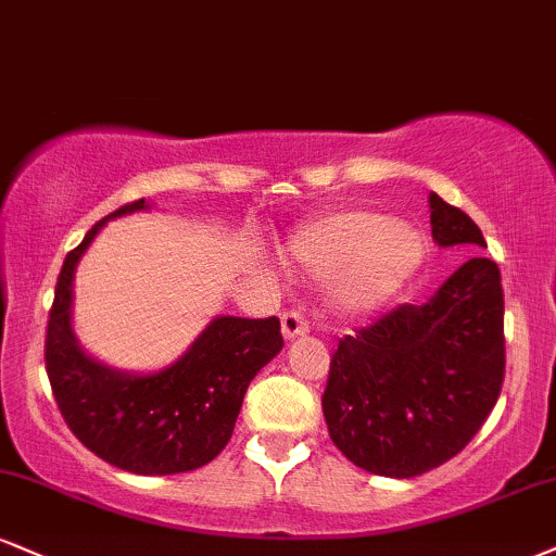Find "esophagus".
Listing matches in <instances>:
<instances>
[{"instance_id": "esophagus-1", "label": "esophagus", "mask_w": 556, "mask_h": 556, "mask_svg": "<svg viewBox=\"0 0 556 556\" xmlns=\"http://www.w3.org/2000/svg\"><path fill=\"white\" fill-rule=\"evenodd\" d=\"M280 332H283L286 340L304 338V334L309 332V321L301 317L299 312H286L283 317H280Z\"/></svg>"}]
</instances>
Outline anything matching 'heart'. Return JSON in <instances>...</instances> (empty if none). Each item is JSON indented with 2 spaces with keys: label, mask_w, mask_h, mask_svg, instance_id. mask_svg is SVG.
Here are the masks:
<instances>
[{
  "label": "heart",
  "mask_w": 556,
  "mask_h": 556,
  "mask_svg": "<svg viewBox=\"0 0 556 556\" xmlns=\"http://www.w3.org/2000/svg\"><path fill=\"white\" fill-rule=\"evenodd\" d=\"M293 265L334 273L330 293L345 312H368L415 276L425 239L415 224L374 208H340L301 226L286 244Z\"/></svg>",
  "instance_id": "heart-1"
}]
</instances>
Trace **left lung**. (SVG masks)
<instances>
[{
	"label": "left lung",
	"instance_id": "8db88e82",
	"mask_svg": "<svg viewBox=\"0 0 556 556\" xmlns=\"http://www.w3.org/2000/svg\"><path fill=\"white\" fill-rule=\"evenodd\" d=\"M441 247L484 244L456 205L430 193ZM503 283L471 257L425 304H402L345 334L321 394L332 443L371 475L409 479L467 445L495 407L505 376Z\"/></svg>",
	"mask_w": 556,
	"mask_h": 556
}]
</instances>
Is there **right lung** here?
<instances>
[{
  "label": "right lung",
  "instance_id": "right-lung-1",
  "mask_svg": "<svg viewBox=\"0 0 556 556\" xmlns=\"http://www.w3.org/2000/svg\"><path fill=\"white\" fill-rule=\"evenodd\" d=\"M134 201L105 216L59 273L46 330V371L53 396L74 435L131 475H180L222 454L250 381L283 348L278 317H216L167 368L128 374L81 351L72 327L74 270L108 218L147 211Z\"/></svg>",
  "mask_w": 556,
  "mask_h": 556
}]
</instances>
